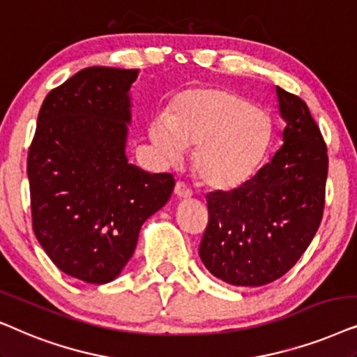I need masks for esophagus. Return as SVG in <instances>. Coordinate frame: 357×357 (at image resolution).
<instances>
[{"instance_id":"esophagus-1","label":"esophagus","mask_w":357,"mask_h":357,"mask_svg":"<svg viewBox=\"0 0 357 357\" xmlns=\"http://www.w3.org/2000/svg\"><path fill=\"white\" fill-rule=\"evenodd\" d=\"M174 196L179 199H188L192 196V191L183 181H178L174 186Z\"/></svg>"}]
</instances>
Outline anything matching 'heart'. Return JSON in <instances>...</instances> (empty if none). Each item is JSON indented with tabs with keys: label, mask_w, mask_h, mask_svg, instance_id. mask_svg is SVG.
Listing matches in <instances>:
<instances>
[{
	"label": "heart",
	"mask_w": 357,
	"mask_h": 357,
	"mask_svg": "<svg viewBox=\"0 0 357 357\" xmlns=\"http://www.w3.org/2000/svg\"><path fill=\"white\" fill-rule=\"evenodd\" d=\"M150 137L171 161L183 149H194L199 181L213 191H234L258 171L271 140V122L234 89L204 86L179 93L166 123H151Z\"/></svg>",
	"instance_id": "1"
}]
</instances>
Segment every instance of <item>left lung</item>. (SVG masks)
Instances as JSON below:
<instances>
[{"mask_svg": "<svg viewBox=\"0 0 357 357\" xmlns=\"http://www.w3.org/2000/svg\"><path fill=\"white\" fill-rule=\"evenodd\" d=\"M284 144L248 183L207 194L208 223L199 256L215 278L258 287L279 279L305 253L325 207L326 144L307 102L275 88Z\"/></svg>", "mask_w": 357, "mask_h": 357, "instance_id": "obj_1", "label": "left lung"}]
</instances>
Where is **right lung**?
Returning a JSON list of instances; mask_svg holds the SVG:
<instances>
[{"label": "right lung", "mask_w": 357, "mask_h": 357, "mask_svg": "<svg viewBox=\"0 0 357 357\" xmlns=\"http://www.w3.org/2000/svg\"><path fill=\"white\" fill-rule=\"evenodd\" d=\"M137 70L89 66L42 102L27 153L32 228L65 274L89 284L116 279L140 227L173 192L171 173L127 163L129 89Z\"/></svg>", "instance_id": "add662e5"}]
</instances>
